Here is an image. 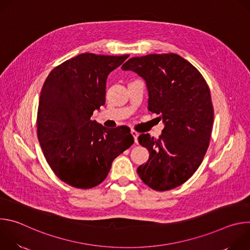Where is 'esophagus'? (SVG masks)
I'll return each instance as SVG.
<instances>
[{"instance_id": "34e87169", "label": "esophagus", "mask_w": 250, "mask_h": 250, "mask_svg": "<svg viewBox=\"0 0 250 250\" xmlns=\"http://www.w3.org/2000/svg\"><path fill=\"white\" fill-rule=\"evenodd\" d=\"M131 134H132V136H133V138H134V142L135 144L137 145L138 144V140H137V137H138V132L137 131H135V130H133V129H131Z\"/></svg>"}]
</instances>
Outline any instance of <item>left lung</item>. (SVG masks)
I'll list each match as a JSON object with an SVG mask.
<instances>
[{
  "mask_svg": "<svg viewBox=\"0 0 250 250\" xmlns=\"http://www.w3.org/2000/svg\"><path fill=\"white\" fill-rule=\"evenodd\" d=\"M122 69L145 79L148 110L160 115L165 125L157 139L148 133L138 136L149 158L137 174L156 191L182 185L199 168L209 145L213 108L206 80L189 61L174 53L132 57Z\"/></svg>",
  "mask_w": 250,
  "mask_h": 250,
  "instance_id": "1",
  "label": "left lung"
}]
</instances>
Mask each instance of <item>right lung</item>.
I'll list each match as a JSON object with an SVG mask.
<instances>
[{
    "mask_svg": "<svg viewBox=\"0 0 250 250\" xmlns=\"http://www.w3.org/2000/svg\"><path fill=\"white\" fill-rule=\"evenodd\" d=\"M128 56L79 54L55 67L42 86L39 141L52 171L70 186L101 184L114 159L133 144L127 126L109 129L91 121L104 104L108 75Z\"/></svg>",
    "mask_w": 250,
    "mask_h": 250,
    "instance_id": "obj_1",
    "label": "right lung"
}]
</instances>
